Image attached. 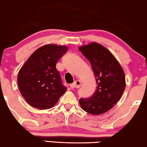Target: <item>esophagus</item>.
I'll return each instance as SVG.
<instances>
[{"label": "esophagus", "instance_id": "34e87169", "mask_svg": "<svg viewBox=\"0 0 147 147\" xmlns=\"http://www.w3.org/2000/svg\"><path fill=\"white\" fill-rule=\"evenodd\" d=\"M81 86V81L76 80L73 84H70V86L71 88H79Z\"/></svg>", "mask_w": 147, "mask_h": 147}]
</instances>
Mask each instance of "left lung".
Segmentation results:
<instances>
[{
    "instance_id": "obj_1",
    "label": "left lung",
    "mask_w": 147,
    "mask_h": 147,
    "mask_svg": "<svg viewBox=\"0 0 147 147\" xmlns=\"http://www.w3.org/2000/svg\"><path fill=\"white\" fill-rule=\"evenodd\" d=\"M79 50L91 65L97 89L89 98L79 100L81 108L93 115L105 113L117 104L125 88V76L120 63L108 49L93 42Z\"/></svg>"
}]
</instances>
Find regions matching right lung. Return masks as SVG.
<instances>
[{
    "label": "right lung",
    "instance_id": "obj_1",
    "mask_svg": "<svg viewBox=\"0 0 147 147\" xmlns=\"http://www.w3.org/2000/svg\"><path fill=\"white\" fill-rule=\"evenodd\" d=\"M67 50L65 46L45 45L35 50L20 69L18 87L31 106L50 109L65 93L67 88L63 84L56 64Z\"/></svg>",
    "mask_w": 147,
    "mask_h": 147
}]
</instances>
